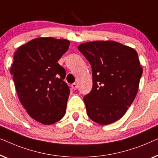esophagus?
Segmentation results:
<instances>
[{
	"instance_id": "34e87169",
	"label": "esophagus",
	"mask_w": 158,
	"mask_h": 158,
	"mask_svg": "<svg viewBox=\"0 0 158 158\" xmlns=\"http://www.w3.org/2000/svg\"><path fill=\"white\" fill-rule=\"evenodd\" d=\"M71 86H72V88H73V90H76V89H77V84L75 83H73L72 85H71Z\"/></svg>"
}]
</instances>
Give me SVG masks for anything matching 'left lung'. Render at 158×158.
<instances>
[{"mask_svg":"<svg viewBox=\"0 0 158 158\" xmlns=\"http://www.w3.org/2000/svg\"><path fill=\"white\" fill-rule=\"evenodd\" d=\"M78 50L90 62L93 88L83 98L88 116L101 125L122 117L135 100L142 74L137 52L114 41L83 43Z\"/></svg>","mask_w":158,"mask_h":158,"instance_id":"8db88e82","label":"left lung"}]
</instances>
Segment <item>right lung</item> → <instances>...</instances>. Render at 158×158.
<instances>
[{
  "label": "right lung",
  "instance_id": "add662e5",
  "mask_svg": "<svg viewBox=\"0 0 158 158\" xmlns=\"http://www.w3.org/2000/svg\"><path fill=\"white\" fill-rule=\"evenodd\" d=\"M70 42L52 37L32 40L19 47L10 74L20 102L34 120L52 124L65 114L70 88L66 72L57 63Z\"/></svg>",
  "mask_w": 158,
  "mask_h": 158
}]
</instances>
